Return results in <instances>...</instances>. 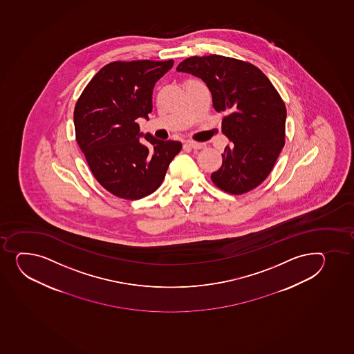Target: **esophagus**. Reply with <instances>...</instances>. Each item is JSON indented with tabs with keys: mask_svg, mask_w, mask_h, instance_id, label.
<instances>
[{
	"mask_svg": "<svg viewBox=\"0 0 354 354\" xmlns=\"http://www.w3.org/2000/svg\"><path fill=\"white\" fill-rule=\"evenodd\" d=\"M185 145L194 148V149H204L205 148L204 143H201V142L187 141L185 142Z\"/></svg>",
	"mask_w": 354,
	"mask_h": 354,
	"instance_id": "1",
	"label": "esophagus"
}]
</instances>
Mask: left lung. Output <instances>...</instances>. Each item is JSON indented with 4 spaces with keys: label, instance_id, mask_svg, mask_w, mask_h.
Wrapping results in <instances>:
<instances>
[{
    "label": "left lung",
    "instance_id": "1",
    "mask_svg": "<svg viewBox=\"0 0 354 354\" xmlns=\"http://www.w3.org/2000/svg\"><path fill=\"white\" fill-rule=\"evenodd\" d=\"M177 71L201 78L213 107L225 115L221 129L231 145L212 182L227 194L253 190L268 177L284 147L287 109L279 92L257 66L230 57H190Z\"/></svg>",
    "mask_w": 354,
    "mask_h": 354
}]
</instances>
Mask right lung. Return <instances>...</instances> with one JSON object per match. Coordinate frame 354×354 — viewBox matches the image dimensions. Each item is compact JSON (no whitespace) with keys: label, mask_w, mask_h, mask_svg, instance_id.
<instances>
[{"label":"right lung","mask_w":354,"mask_h":354,"mask_svg":"<svg viewBox=\"0 0 354 354\" xmlns=\"http://www.w3.org/2000/svg\"><path fill=\"white\" fill-rule=\"evenodd\" d=\"M174 60L113 62L86 86L75 108V138L91 171L116 197L136 201L160 187L178 141L142 134L136 120L149 119L155 82ZM145 137L148 144L139 142Z\"/></svg>","instance_id":"1"}]
</instances>
